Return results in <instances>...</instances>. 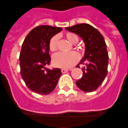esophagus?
I'll return each mask as SVG.
<instances>
[{"label": "esophagus", "instance_id": "1", "mask_svg": "<svg viewBox=\"0 0 128 128\" xmlns=\"http://www.w3.org/2000/svg\"><path fill=\"white\" fill-rule=\"evenodd\" d=\"M68 69H62V70H61V72H62V74H65L66 72H68Z\"/></svg>", "mask_w": 128, "mask_h": 128}]
</instances>
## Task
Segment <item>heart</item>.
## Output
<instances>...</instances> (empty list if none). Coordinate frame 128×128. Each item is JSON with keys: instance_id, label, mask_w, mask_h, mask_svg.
<instances>
[{"instance_id": "b5f03b06", "label": "heart", "mask_w": 128, "mask_h": 128, "mask_svg": "<svg viewBox=\"0 0 128 128\" xmlns=\"http://www.w3.org/2000/svg\"><path fill=\"white\" fill-rule=\"evenodd\" d=\"M66 37L67 39L72 43H76L78 40V38L76 35L72 32L66 33ZM58 40L59 37L58 35L52 36L49 42L50 50L52 52H55L58 48ZM80 54L76 52H71L69 53H58L54 55L52 58V63L55 67L60 68H70L76 65L80 60Z\"/></svg>"}]
</instances>
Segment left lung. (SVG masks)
<instances>
[{"label":"left lung","instance_id":"left-lung-1","mask_svg":"<svg viewBox=\"0 0 128 128\" xmlns=\"http://www.w3.org/2000/svg\"><path fill=\"white\" fill-rule=\"evenodd\" d=\"M66 29L78 34L86 44L84 57L79 63L86 66L83 68V76L76 82V86L86 92L95 91L102 84L108 74L109 57L104 38L96 28L87 23Z\"/></svg>","mask_w":128,"mask_h":128}]
</instances>
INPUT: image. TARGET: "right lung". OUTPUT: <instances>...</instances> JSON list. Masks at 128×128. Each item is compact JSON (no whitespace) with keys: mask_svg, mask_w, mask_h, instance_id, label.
I'll list each match as a JSON object with an SVG mask.
<instances>
[{"mask_svg":"<svg viewBox=\"0 0 128 128\" xmlns=\"http://www.w3.org/2000/svg\"><path fill=\"white\" fill-rule=\"evenodd\" d=\"M61 30V28L50 25L38 26L30 32L22 42L19 56L20 75L28 88L37 94L51 93L62 74L59 68H46L51 61L50 40Z\"/></svg>","mask_w":128,"mask_h":128,"instance_id":"1","label":"right lung"}]
</instances>
